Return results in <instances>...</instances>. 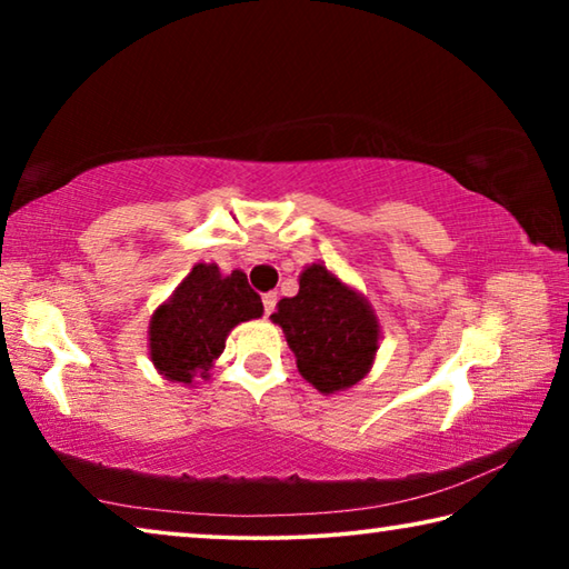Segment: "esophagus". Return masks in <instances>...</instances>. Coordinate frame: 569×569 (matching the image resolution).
I'll return each mask as SVG.
<instances>
[{
	"label": "esophagus",
	"instance_id": "obj_1",
	"mask_svg": "<svg viewBox=\"0 0 569 569\" xmlns=\"http://www.w3.org/2000/svg\"><path fill=\"white\" fill-rule=\"evenodd\" d=\"M273 308H276V293L268 291V293H263V313L271 316Z\"/></svg>",
	"mask_w": 569,
	"mask_h": 569
}]
</instances>
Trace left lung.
Wrapping results in <instances>:
<instances>
[{
	"instance_id": "obj_1",
	"label": "left lung",
	"mask_w": 569,
	"mask_h": 569,
	"mask_svg": "<svg viewBox=\"0 0 569 569\" xmlns=\"http://www.w3.org/2000/svg\"><path fill=\"white\" fill-rule=\"evenodd\" d=\"M271 319L296 353L301 377L321 393L353 387L369 373L379 349L371 306L326 266H308L293 298H281Z\"/></svg>"
}]
</instances>
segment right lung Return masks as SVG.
Segmentation results:
<instances>
[{"label": "right lung", "mask_w": 569, "mask_h": 569, "mask_svg": "<svg viewBox=\"0 0 569 569\" xmlns=\"http://www.w3.org/2000/svg\"><path fill=\"white\" fill-rule=\"evenodd\" d=\"M261 313V296L248 286L243 271L220 276L218 266L198 263L170 301L152 313L150 359L170 381L208 379L228 331Z\"/></svg>", "instance_id": "obj_1"}]
</instances>
